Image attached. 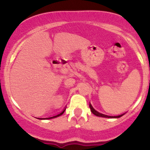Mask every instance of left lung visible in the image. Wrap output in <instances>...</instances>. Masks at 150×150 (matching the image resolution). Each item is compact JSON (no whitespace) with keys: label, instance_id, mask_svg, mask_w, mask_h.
Here are the masks:
<instances>
[{"label":"left lung","instance_id":"8db88e82","mask_svg":"<svg viewBox=\"0 0 150 150\" xmlns=\"http://www.w3.org/2000/svg\"><path fill=\"white\" fill-rule=\"evenodd\" d=\"M89 107H90V109H91V112L93 113V115H95L98 116V117H107V118H118V117H122L123 115H125V113H123V114L122 115H117V116H110V115H106L104 114H102V113L96 111V110H94L93 109V107H92V105L91 104H89Z\"/></svg>","mask_w":150,"mask_h":150}]
</instances>
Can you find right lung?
<instances>
[{"instance_id": "right-lung-1", "label": "right lung", "mask_w": 150, "mask_h": 150, "mask_svg": "<svg viewBox=\"0 0 150 150\" xmlns=\"http://www.w3.org/2000/svg\"><path fill=\"white\" fill-rule=\"evenodd\" d=\"M65 110H66V108H64V110H63V111L61 113H59V114H58V115H55V116H53V117H46V118H38V119H39V120H48V119H52V118H55V117H59V116H60V115H62L63 114V113L64 112V111H65Z\"/></svg>"}]
</instances>
